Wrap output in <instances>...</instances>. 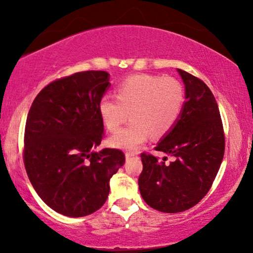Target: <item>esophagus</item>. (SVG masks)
<instances>
[{"label":"esophagus","mask_w":253,"mask_h":253,"mask_svg":"<svg viewBox=\"0 0 253 253\" xmlns=\"http://www.w3.org/2000/svg\"><path fill=\"white\" fill-rule=\"evenodd\" d=\"M137 155H138V153H136V152H126V160H130V159H132V158H137Z\"/></svg>","instance_id":"34e87169"}]
</instances>
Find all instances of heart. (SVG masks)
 Segmentation results:
<instances>
[{"mask_svg":"<svg viewBox=\"0 0 253 253\" xmlns=\"http://www.w3.org/2000/svg\"><path fill=\"white\" fill-rule=\"evenodd\" d=\"M184 88L177 79L157 75H133L116 88V99L105 95L99 101V115L108 131L129 126L110 138L114 147L136 150L151 136L159 138L172 129L184 106Z\"/></svg>","mask_w":253,"mask_h":253,"instance_id":"1","label":"heart"}]
</instances>
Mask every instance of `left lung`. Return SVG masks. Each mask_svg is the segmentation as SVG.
<instances>
[{
    "mask_svg": "<svg viewBox=\"0 0 253 253\" xmlns=\"http://www.w3.org/2000/svg\"><path fill=\"white\" fill-rule=\"evenodd\" d=\"M185 85L181 116L155 146L170 154L169 165L141 153L143 171L138 179L140 195L152 209L178 213L197 205L210 191L224 154V132L219 107L202 79L178 69Z\"/></svg>",
    "mask_w": 253,
    "mask_h": 253,
    "instance_id": "8db88e82",
    "label": "left lung"
}]
</instances>
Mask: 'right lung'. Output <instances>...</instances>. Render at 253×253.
Returning <instances> with one entry per match:
<instances>
[{
    "instance_id": "right-lung-1",
    "label": "right lung",
    "mask_w": 253,
    "mask_h": 253,
    "mask_svg": "<svg viewBox=\"0 0 253 253\" xmlns=\"http://www.w3.org/2000/svg\"><path fill=\"white\" fill-rule=\"evenodd\" d=\"M106 71H83L51 82L31 106L24 134V165L38 195L71 217L106 203L109 179L122 167L121 150L94 152L103 137L99 101L109 87Z\"/></svg>"
}]
</instances>
